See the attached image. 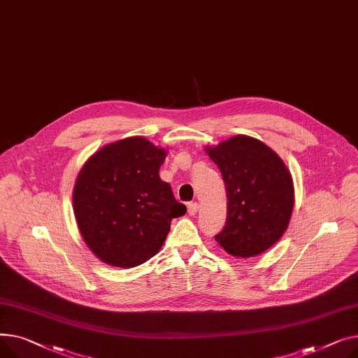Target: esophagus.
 Listing matches in <instances>:
<instances>
[{
	"mask_svg": "<svg viewBox=\"0 0 358 358\" xmlns=\"http://www.w3.org/2000/svg\"><path fill=\"white\" fill-rule=\"evenodd\" d=\"M198 209H199V205L196 202L187 203V213H189V215H195L198 213Z\"/></svg>",
	"mask_w": 358,
	"mask_h": 358,
	"instance_id": "obj_1",
	"label": "esophagus"
}]
</instances>
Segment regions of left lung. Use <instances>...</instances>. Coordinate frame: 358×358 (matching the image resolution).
Wrapping results in <instances>:
<instances>
[{
  "label": "left lung",
  "instance_id": "left-lung-1",
  "mask_svg": "<svg viewBox=\"0 0 358 358\" xmlns=\"http://www.w3.org/2000/svg\"><path fill=\"white\" fill-rule=\"evenodd\" d=\"M205 152L227 189V222L215 241L233 257H255L276 244L290 222L293 179L285 162L263 141L238 134Z\"/></svg>",
  "mask_w": 358,
  "mask_h": 358
}]
</instances>
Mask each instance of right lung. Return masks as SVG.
<instances>
[{"instance_id":"add662e5","label":"right lung","mask_w":358,"mask_h":358,"mask_svg":"<svg viewBox=\"0 0 358 358\" xmlns=\"http://www.w3.org/2000/svg\"><path fill=\"white\" fill-rule=\"evenodd\" d=\"M167 156L163 147L141 136L105 144L76 176L73 214L79 233L105 264L129 268L159 253L179 203L159 171Z\"/></svg>"}]
</instances>
